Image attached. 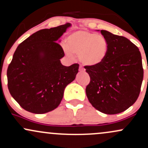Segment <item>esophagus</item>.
<instances>
[{
	"label": "esophagus",
	"mask_w": 148,
	"mask_h": 148,
	"mask_svg": "<svg viewBox=\"0 0 148 148\" xmlns=\"http://www.w3.org/2000/svg\"><path fill=\"white\" fill-rule=\"evenodd\" d=\"M79 70V72H84L85 71H86V69H85L84 67H82V66H80Z\"/></svg>",
	"instance_id": "obj_1"
}]
</instances>
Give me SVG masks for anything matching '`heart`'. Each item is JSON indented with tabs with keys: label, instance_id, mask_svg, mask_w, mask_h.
<instances>
[{
	"label": "heart",
	"instance_id": "heart-1",
	"mask_svg": "<svg viewBox=\"0 0 148 148\" xmlns=\"http://www.w3.org/2000/svg\"><path fill=\"white\" fill-rule=\"evenodd\" d=\"M64 51L68 55L79 54L85 65L96 67L105 60L108 51V42L100 34L88 30H77L69 35Z\"/></svg>",
	"mask_w": 148,
	"mask_h": 148
}]
</instances>
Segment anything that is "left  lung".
<instances>
[{"mask_svg":"<svg viewBox=\"0 0 148 148\" xmlns=\"http://www.w3.org/2000/svg\"><path fill=\"white\" fill-rule=\"evenodd\" d=\"M100 32L108 40V51L101 64L85 67L90 78L86 95L99 111L117 114L133 105L140 94L143 79L141 54L126 37Z\"/></svg>","mask_w":148,"mask_h":148,"instance_id":"left-lung-1","label":"left lung"}]
</instances>
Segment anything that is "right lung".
Returning a JSON list of instances; mask_svg holds the SVG:
<instances>
[{"label":"right lung","instance_id":"1","mask_svg":"<svg viewBox=\"0 0 148 148\" xmlns=\"http://www.w3.org/2000/svg\"><path fill=\"white\" fill-rule=\"evenodd\" d=\"M71 23L42 29L18 46L7 71L10 93L25 111L48 113L59 106L64 88L79 72V64L62 65L58 41ZM59 42H60L59 40Z\"/></svg>","mask_w":148,"mask_h":148}]
</instances>
